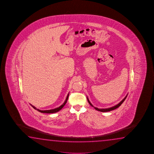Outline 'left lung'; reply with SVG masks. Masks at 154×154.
<instances>
[{"mask_svg":"<svg viewBox=\"0 0 154 154\" xmlns=\"http://www.w3.org/2000/svg\"><path fill=\"white\" fill-rule=\"evenodd\" d=\"M127 95H128V94H127V95L125 96V98H124V99H123L120 102V103H119L118 104H116V105H115V106H113V107H110V108H105V109H99V108H97V107H94V106H93V105L91 104V102L89 101V100L88 97H87V100H88V102L89 103L91 104L92 107H94V108H95V109L97 110H98V111H100V112H109V111H111V110H112L115 109L117 108L118 107H120V106L122 104L123 102H124V101L125 100V99H126V97H127Z\"/></svg>","mask_w":154,"mask_h":154,"instance_id":"obj_1","label":"left lung"}]
</instances>
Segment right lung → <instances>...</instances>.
I'll list each match as a JSON object with an SVG mask.
<instances>
[{
	"label": "right lung",
	"mask_w": 154,
	"mask_h": 154,
	"mask_svg": "<svg viewBox=\"0 0 154 154\" xmlns=\"http://www.w3.org/2000/svg\"><path fill=\"white\" fill-rule=\"evenodd\" d=\"M68 96H69V93H68V95H67V97H66V100L65 101V102H63V103L62 105H61L60 107H57V108H54V109H50V110H41L38 109H37L35 107H34L33 106H32L31 105L32 107L35 109L37 110L38 112H42V113H48V114H50V113H55V112H59V110L61 109L62 108H63V107H64V106L65 105L66 103V102L67 101V100L68 99Z\"/></svg>",
	"instance_id": "obj_1"
}]
</instances>
